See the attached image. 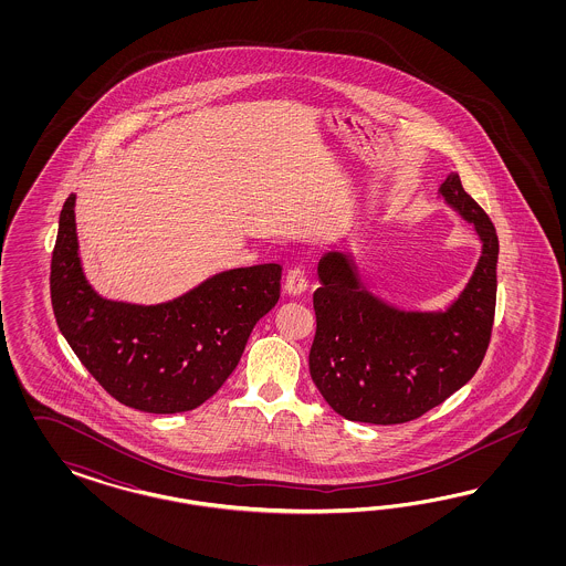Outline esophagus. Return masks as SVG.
<instances>
[{"label": "esophagus", "instance_id": "34e87169", "mask_svg": "<svg viewBox=\"0 0 566 566\" xmlns=\"http://www.w3.org/2000/svg\"><path fill=\"white\" fill-rule=\"evenodd\" d=\"M307 275H305L303 268H292V270H289L286 280H284V291L292 294V296H301L303 292L307 291Z\"/></svg>", "mask_w": 566, "mask_h": 566}]
</instances>
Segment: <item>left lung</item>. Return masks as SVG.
<instances>
[{"mask_svg": "<svg viewBox=\"0 0 566 566\" xmlns=\"http://www.w3.org/2000/svg\"><path fill=\"white\" fill-rule=\"evenodd\" d=\"M440 195L481 239L478 268L446 311L390 307L365 291L348 255L332 251L319 259L308 371L327 405L348 421H412L463 388L485 357L496 311V228L464 192L459 174L446 178Z\"/></svg>", "mask_w": 566, "mask_h": 566, "instance_id": "1", "label": "left lung"}]
</instances>
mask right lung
Listing matches in <instances>:
<instances>
[{
  "label": "right lung",
  "mask_w": 566,
  "mask_h": 566,
  "mask_svg": "<svg viewBox=\"0 0 566 566\" xmlns=\"http://www.w3.org/2000/svg\"><path fill=\"white\" fill-rule=\"evenodd\" d=\"M70 195L53 247V315L81 363L118 402L143 412L197 409L237 369L259 319L280 298L282 268L216 274L161 305L102 298L86 282Z\"/></svg>",
  "instance_id": "right-lung-1"
}]
</instances>
